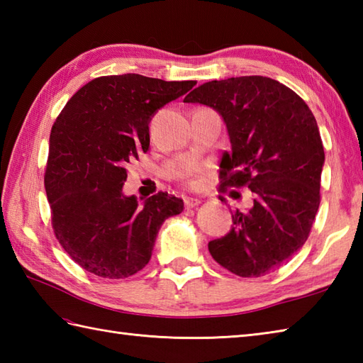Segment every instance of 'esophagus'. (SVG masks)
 <instances>
[{"instance_id":"34e87169","label":"esophagus","mask_w":363,"mask_h":363,"mask_svg":"<svg viewBox=\"0 0 363 363\" xmlns=\"http://www.w3.org/2000/svg\"><path fill=\"white\" fill-rule=\"evenodd\" d=\"M199 204H201V201L196 198H186V207H189V209H194V207H198Z\"/></svg>"}]
</instances>
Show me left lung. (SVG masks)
<instances>
[{
  "label": "left lung",
  "mask_w": 363,
  "mask_h": 363,
  "mask_svg": "<svg viewBox=\"0 0 363 363\" xmlns=\"http://www.w3.org/2000/svg\"><path fill=\"white\" fill-rule=\"evenodd\" d=\"M184 101L211 106L226 123L233 151L223 154L218 190L254 195L248 212H234L229 234L209 242L212 257L242 277L274 272L306 243L318 212L317 120L303 98L265 76L204 82Z\"/></svg>",
  "instance_id": "obj_1"
}]
</instances>
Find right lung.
Masks as SVG:
<instances>
[{
	"instance_id": "1",
	"label": "right lung",
	"mask_w": 363,
	"mask_h": 363,
	"mask_svg": "<svg viewBox=\"0 0 363 363\" xmlns=\"http://www.w3.org/2000/svg\"><path fill=\"white\" fill-rule=\"evenodd\" d=\"M195 81L99 76L68 99L50 134L45 190L57 242L86 272L123 279L148 264L159 229L184 201L123 195L128 165L150 148V121Z\"/></svg>"
}]
</instances>
